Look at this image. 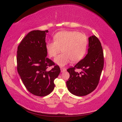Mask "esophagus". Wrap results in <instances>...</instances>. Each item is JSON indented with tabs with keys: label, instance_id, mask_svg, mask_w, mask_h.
Instances as JSON below:
<instances>
[{
	"label": "esophagus",
	"instance_id": "obj_1",
	"mask_svg": "<svg viewBox=\"0 0 122 122\" xmlns=\"http://www.w3.org/2000/svg\"><path fill=\"white\" fill-rule=\"evenodd\" d=\"M61 72H65L66 71V69L65 68L61 67Z\"/></svg>",
	"mask_w": 122,
	"mask_h": 122
}]
</instances>
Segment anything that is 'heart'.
Here are the masks:
<instances>
[{"mask_svg":"<svg viewBox=\"0 0 122 122\" xmlns=\"http://www.w3.org/2000/svg\"><path fill=\"white\" fill-rule=\"evenodd\" d=\"M55 41L48 42L46 46L49 57H53L62 50V52L54 59V62L60 66H64L72 61H80L86 54L87 39L86 35L75 31H62L54 36Z\"/></svg>","mask_w":122,"mask_h":122,"instance_id":"obj_1","label":"heart"}]
</instances>
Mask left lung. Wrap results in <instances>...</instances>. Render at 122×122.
<instances>
[{
    "label": "left lung",
    "instance_id": "left-lung-1",
    "mask_svg": "<svg viewBox=\"0 0 122 122\" xmlns=\"http://www.w3.org/2000/svg\"><path fill=\"white\" fill-rule=\"evenodd\" d=\"M104 66V56L101 44L93 35L88 38L87 54L74 67L67 69L70 77L66 82L68 90L77 96L90 94L97 86ZM81 69L80 73L75 70Z\"/></svg>",
    "mask_w": 122,
    "mask_h": 122
}]
</instances>
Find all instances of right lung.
<instances>
[{
  "label": "right lung",
  "instance_id": "add662e5",
  "mask_svg": "<svg viewBox=\"0 0 122 122\" xmlns=\"http://www.w3.org/2000/svg\"><path fill=\"white\" fill-rule=\"evenodd\" d=\"M48 30L29 32L18 47L17 71L26 89L40 97L49 95L54 89V79L61 72L58 65L47 58L46 36ZM54 67L48 70V67Z\"/></svg>",
  "mask_w": 122,
  "mask_h": 122
}]
</instances>
